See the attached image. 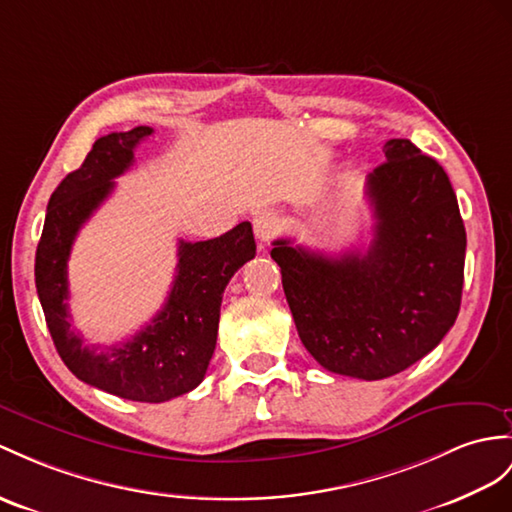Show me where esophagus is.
Here are the masks:
<instances>
[{
	"instance_id": "obj_1",
	"label": "esophagus",
	"mask_w": 512,
	"mask_h": 512,
	"mask_svg": "<svg viewBox=\"0 0 512 512\" xmlns=\"http://www.w3.org/2000/svg\"><path fill=\"white\" fill-rule=\"evenodd\" d=\"M254 234L260 243H269L280 232V219L273 213H260L254 217Z\"/></svg>"
}]
</instances>
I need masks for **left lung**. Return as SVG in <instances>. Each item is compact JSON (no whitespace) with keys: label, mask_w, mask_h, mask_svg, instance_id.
<instances>
[{"label":"left lung","mask_w":512,"mask_h":512,"mask_svg":"<svg viewBox=\"0 0 512 512\" xmlns=\"http://www.w3.org/2000/svg\"><path fill=\"white\" fill-rule=\"evenodd\" d=\"M365 180L373 239L365 254L323 256L289 239L271 258L299 339L332 373L382 380L415 365L460 310L467 234L450 178L408 139L384 143Z\"/></svg>","instance_id":"left-lung-1"}]
</instances>
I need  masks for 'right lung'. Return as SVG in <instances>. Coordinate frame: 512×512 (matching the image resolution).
Returning a JSON list of instances; mask_svg holds the SVG:
<instances>
[{
	"label": "right lung",
	"instance_id": "1",
	"mask_svg": "<svg viewBox=\"0 0 512 512\" xmlns=\"http://www.w3.org/2000/svg\"><path fill=\"white\" fill-rule=\"evenodd\" d=\"M152 132L139 126L102 136L82 167L58 184L36 247L34 278L49 334L73 376L123 400L160 404L193 391L204 380L217 345L223 291L256 256V241L249 221L217 239L180 241L176 280L158 315L126 343L84 345L69 321L71 245L84 221L115 189L112 180L132 167L136 145Z\"/></svg>",
	"mask_w": 512,
	"mask_h": 512
}]
</instances>
